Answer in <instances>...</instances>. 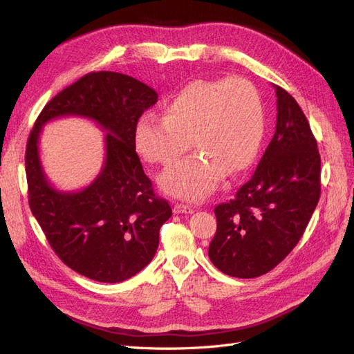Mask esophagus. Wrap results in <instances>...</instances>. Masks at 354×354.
<instances>
[{
  "mask_svg": "<svg viewBox=\"0 0 354 354\" xmlns=\"http://www.w3.org/2000/svg\"><path fill=\"white\" fill-rule=\"evenodd\" d=\"M174 212L176 214H192L194 212V208H192L190 205H186V203H176L174 205Z\"/></svg>",
  "mask_w": 354,
  "mask_h": 354,
  "instance_id": "34e87169",
  "label": "esophagus"
}]
</instances>
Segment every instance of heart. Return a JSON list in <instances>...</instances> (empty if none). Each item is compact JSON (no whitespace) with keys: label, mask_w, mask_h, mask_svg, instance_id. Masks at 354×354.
Instances as JSON below:
<instances>
[{"label":"heart","mask_w":354,"mask_h":354,"mask_svg":"<svg viewBox=\"0 0 354 354\" xmlns=\"http://www.w3.org/2000/svg\"><path fill=\"white\" fill-rule=\"evenodd\" d=\"M264 108L255 85L242 77L196 80L167 104L165 116L145 113L136 124L134 142L149 164L169 167L192 138L198 155L160 178L168 194L199 201L216 190L226 174L248 168L264 137Z\"/></svg>","instance_id":"b5f03b06"}]
</instances>
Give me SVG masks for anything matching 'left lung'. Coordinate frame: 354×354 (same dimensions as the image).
Instances as JSON below:
<instances>
[{
  "instance_id": "left-lung-1",
  "label": "left lung",
  "mask_w": 354,
  "mask_h": 354,
  "mask_svg": "<svg viewBox=\"0 0 354 354\" xmlns=\"http://www.w3.org/2000/svg\"><path fill=\"white\" fill-rule=\"evenodd\" d=\"M274 91L272 142L251 178L214 208L209 260L241 279L270 272L294 250L320 198V155L310 124L291 94L279 85Z\"/></svg>"
}]
</instances>
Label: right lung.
Listing matches in <instances>:
<instances>
[{
    "label": "right lung",
    "instance_id": "1",
    "mask_svg": "<svg viewBox=\"0 0 354 354\" xmlns=\"http://www.w3.org/2000/svg\"><path fill=\"white\" fill-rule=\"evenodd\" d=\"M158 102V93L124 73L84 75L56 94L38 115L25 155L28 198L50 246L77 273L116 283L152 261L159 229L171 217L168 201L156 196L136 152L138 118ZM84 115L106 131L101 174L80 192H60L48 183L37 153L41 125L59 115Z\"/></svg>",
    "mask_w": 354,
    "mask_h": 354
}]
</instances>
